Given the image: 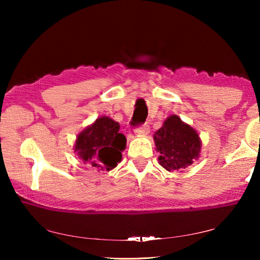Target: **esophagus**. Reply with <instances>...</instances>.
Masks as SVG:
<instances>
[{
	"label": "esophagus",
	"instance_id": "esophagus-1",
	"mask_svg": "<svg viewBox=\"0 0 260 260\" xmlns=\"http://www.w3.org/2000/svg\"><path fill=\"white\" fill-rule=\"evenodd\" d=\"M134 133L136 135H146L149 133V125L148 124H143L140 126H136L134 129Z\"/></svg>",
	"mask_w": 260,
	"mask_h": 260
}]
</instances>
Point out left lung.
Here are the masks:
<instances>
[{
	"instance_id": "obj_1",
	"label": "left lung",
	"mask_w": 260,
	"mask_h": 260,
	"mask_svg": "<svg viewBox=\"0 0 260 260\" xmlns=\"http://www.w3.org/2000/svg\"><path fill=\"white\" fill-rule=\"evenodd\" d=\"M159 164L167 171L186 169L199 158L201 141L197 132L184 124L178 116H171L155 135Z\"/></svg>"
}]
</instances>
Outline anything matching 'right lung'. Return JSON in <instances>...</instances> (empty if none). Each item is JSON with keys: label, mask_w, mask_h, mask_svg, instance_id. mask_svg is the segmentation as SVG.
<instances>
[{"label": "right lung", "mask_w": 260, "mask_h": 260, "mask_svg": "<svg viewBox=\"0 0 260 260\" xmlns=\"http://www.w3.org/2000/svg\"><path fill=\"white\" fill-rule=\"evenodd\" d=\"M120 126L109 117L96 119L76 141L74 150L88 165L110 171L121 160V151L126 147V138L119 133Z\"/></svg>", "instance_id": "1"}]
</instances>
